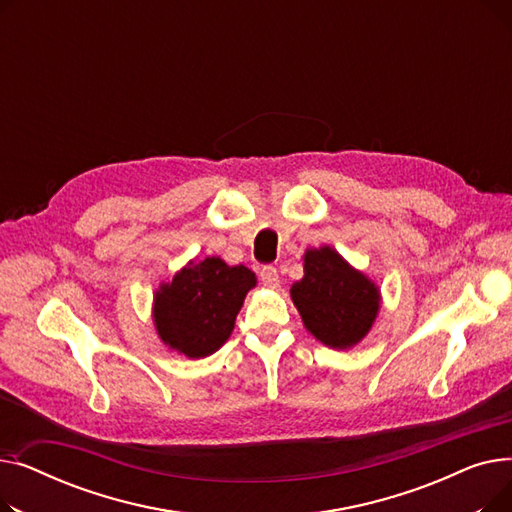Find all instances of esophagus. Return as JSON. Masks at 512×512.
Listing matches in <instances>:
<instances>
[{
  "label": "esophagus",
  "instance_id": "1",
  "mask_svg": "<svg viewBox=\"0 0 512 512\" xmlns=\"http://www.w3.org/2000/svg\"><path fill=\"white\" fill-rule=\"evenodd\" d=\"M259 278H261V284H263L265 288H270V290H276V288L280 286V276H278V270H276V267H272V265L263 267L261 274H259Z\"/></svg>",
  "mask_w": 512,
  "mask_h": 512
}]
</instances>
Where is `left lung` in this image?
Listing matches in <instances>:
<instances>
[{
	"mask_svg": "<svg viewBox=\"0 0 512 512\" xmlns=\"http://www.w3.org/2000/svg\"><path fill=\"white\" fill-rule=\"evenodd\" d=\"M305 276L290 288L305 330L336 351L357 346L373 328L382 307L378 284L324 245L303 255Z\"/></svg>",
	"mask_w": 512,
	"mask_h": 512,
	"instance_id": "left-lung-1",
	"label": "left lung"
}]
</instances>
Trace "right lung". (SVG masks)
Instances as JSON below:
<instances>
[{
  "instance_id": "add662e5",
  "label": "right lung",
  "mask_w": 512,
  "mask_h": 512,
  "mask_svg": "<svg viewBox=\"0 0 512 512\" xmlns=\"http://www.w3.org/2000/svg\"><path fill=\"white\" fill-rule=\"evenodd\" d=\"M257 286L245 265L220 257L191 259L153 294V326L170 351L188 359L213 355L234 330L247 292Z\"/></svg>"
}]
</instances>
